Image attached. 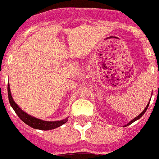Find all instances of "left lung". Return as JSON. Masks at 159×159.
I'll return each mask as SVG.
<instances>
[{"instance_id": "obj_1", "label": "left lung", "mask_w": 159, "mask_h": 159, "mask_svg": "<svg viewBox=\"0 0 159 159\" xmlns=\"http://www.w3.org/2000/svg\"><path fill=\"white\" fill-rule=\"evenodd\" d=\"M149 103H148V104H147V106H146V107H145V109H144V110H143V112H142V113H140V115H138V116H137V117H135V118H134V119H133V120H131V122H129V123H127V124H126V125H125V126H129V125H131V123H133V122H135V121H136V120H138V119H140V117H142V116H143V115H144V113H145V112H146L147 109H148V107H149Z\"/></svg>"}]
</instances>
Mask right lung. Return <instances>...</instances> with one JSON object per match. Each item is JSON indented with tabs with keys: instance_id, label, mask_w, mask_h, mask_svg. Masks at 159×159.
<instances>
[{
	"instance_id": "1",
	"label": "right lung",
	"mask_w": 159,
	"mask_h": 159,
	"mask_svg": "<svg viewBox=\"0 0 159 159\" xmlns=\"http://www.w3.org/2000/svg\"><path fill=\"white\" fill-rule=\"evenodd\" d=\"M7 91H8V97L10 104V105H11V107L14 109L15 113H17V115L19 116V118H20L24 123H26V124L28 125V126H30L31 127H33V128L47 131V130H51V129L57 128V127L60 126L61 125L64 124V123L67 122V121H68V118H66V119L61 120V121L46 122V121H42V120L41 119L36 118V117H32L31 115H28V113H26L25 112H24V111L22 110V109L15 104V102L14 101V100H13L12 98V95H11V93H10V86H9V83Z\"/></svg>"
}]
</instances>
